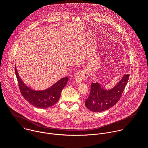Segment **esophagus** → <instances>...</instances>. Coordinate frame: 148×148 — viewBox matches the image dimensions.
Returning a JSON list of instances; mask_svg holds the SVG:
<instances>
[{
  "instance_id": "obj_1",
  "label": "esophagus",
  "mask_w": 148,
  "mask_h": 148,
  "mask_svg": "<svg viewBox=\"0 0 148 148\" xmlns=\"http://www.w3.org/2000/svg\"><path fill=\"white\" fill-rule=\"evenodd\" d=\"M88 74L85 70H81L79 71L75 76V81L77 83L81 82L82 81L86 80L88 78Z\"/></svg>"
}]
</instances>
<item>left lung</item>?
<instances>
[{
  "label": "left lung",
  "instance_id": "left-lung-1",
  "mask_svg": "<svg viewBox=\"0 0 148 148\" xmlns=\"http://www.w3.org/2000/svg\"><path fill=\"white\" fill-rule=\"evenodd\" d=\"M129 78V74H124L116 85L110 90L104 89L98 82L92 83L90 94L85 102L86 107L92 112H99L114 106L121 98Z\"/></svg>",
  "mask_w": 148,
  "mask_h": 148
}]
</instances>
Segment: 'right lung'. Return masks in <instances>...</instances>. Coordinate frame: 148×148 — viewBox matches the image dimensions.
I'll use <instances>...</instances> for the list:
<instances>
[{
    "label": "right lung",
    "mask_w": 148,
    "mask_h": 148,
    "mask_svg": "<svg viewBox=\"0 0 148 148\" xmlns=\"http://www.w3.org/2000/svg\"><path fill=\"white\" fill-rule=\"evenodd\" d=\"M15 74L20 91L25 99L33 106L43 109L51 107L57 102L61 96V91L66 86L69 79L68 77L62 78L46 90L36 91L29 88L21 79L16 66Z\"/></svg>",
    "instance_id": "1"
}]
</instances>
